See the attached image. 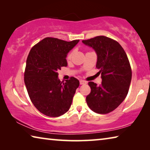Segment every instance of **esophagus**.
<instances>
[{
    "label": "esophagus",
    "mask_w": 150,
    "mask_h": 150,
    "mask_svg": "<svg viewBox=\"0 0 150 150\" xmlns=\"http://www.w3.org/2000/svg\"><path fill=\"white\" fill-rule=\"evenodd\" d=\"M79 82H80V85H85L87 83V81H85L84 80H80Z\"/></svg>",
    "instance_id": "obj_1"
}]
</instances>
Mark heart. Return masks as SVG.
I'll use <instances>...</instances> for the list:
<instances>
[{
  "label": "heart",
  "instance_id": "heart-1",
  "mask_svg": "<svg viewBox=\"0 0 150 150\" xmlns=\"http://www.w3.org/2000/svg\"><path fill=\"white\" fill-rule=\"evenodd\" d=\"M72 55H73V51H71V52L68 53L67 56H66V59H67V61H69L71 59V58L72 57Z\"/></svg>",
  "mask_w": 150,
  "mask_h": 150
}]
</instances>
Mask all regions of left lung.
Listing matches in <instances>:
<instances>
[{
    "label": "left lung",
    "instance_id": "8db88e82",
    "mask_svg": "<svg viewBox=\"0 0 150 150\" xmlns=\"http://www.w3.org/2000/svg\"><path fill=\"white\" fill-rule=\"evenodd\" d=\"M97 54L96 67L99 69L100 85L88 82L91 93L86 97L93 112L105 115L118 107L128 95L132 79V69L125 51L116 40L99 35L83 40Z\"/></svg>",
    "mask_w": 150,
    "mask_h": 150
}]
</instances>
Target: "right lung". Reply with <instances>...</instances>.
I'll return each mask as SVG.
<instances>
[{
    "label": "right lung",
    "mask_w": 150,
    "mask_h": 150,
    "mask_svg": "<svg viewBox=\"0 0 150 150\" xmlns=\"http://www.w3.org/2000/svg\"><path fill=\"white\" fill-rule=\"evenodd\" d=\"M79 40L66 42L45 38L30 50L26 59L24 83L29 97L40 112L57 117L69 110L79 81L71 77L65 83L57 71L67 65V53Z\"/></svg>",
    "instance_id": "1"
}]
</instances>
